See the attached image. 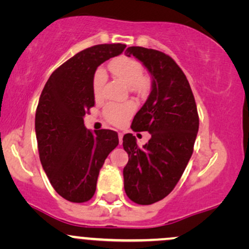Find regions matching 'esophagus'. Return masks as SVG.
I'll list each match as a JSON object with an SVG mask.
<instances>
[{
	"instance_id": "34e87169",
	"label": "esophagus",
	"mask_w": 249,
	"mask_h": 249,
	"mask_svg": "<svg viewBox=\"0 0 249 249\" xmlns=\"http://www.w3.org/2000/svg\"><path fill=\"white\" fill-rule=\"evenodd\" d=\"M118 138H119V142L122 144V142H123V133L122 132L118 133Z\"/></svg>"
}]
</instances>
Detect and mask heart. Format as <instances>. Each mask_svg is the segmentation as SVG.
<instances>
[{
  "instance_id": "b5f03b06",
  "label": "heart",
  "mask_w": 249,
  "mask_h": 249,
  "mask_svg": "<svg viewBox=\"0 0 249 249\" xmlns=\"http://www.w3.org/2000/svg\"><path fill=\"white\" fill-rule=\"evenodd\" d=\"M110 70L116 77L122 79L127 87L133 90L142 92L147 87L146 79L142 77L144 68L142 63L132 58H117L110 63ZM107 72L103 68L96 70L92 79V91L96 98L101 96L103 87L107 83ZM134 112V104L125 103V104H113L110 103L104 108V117L107 122L113 125H119L130 118Z\"/></svg>"
}]
</instances>
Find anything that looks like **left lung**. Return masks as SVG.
Segmentation results:
<instances>
[{
  "mask_svg": "<svg viewBox=\"0 0 249 249\" xmlns=\"http://www.w3.org/2000/svg\"><path fill=\"white\" fill-rule=\"evenodd\" d=\"M152 77L146 102L131 128L147 131L151 139L142 148L132 133L123 138L128 161L123 171L124 190L133 202L151 205L168 196L186 168L199 130V116L190 83L176 62L161 51L130 47Z\"/></svg>",
  "mask_w": 249,
  "mask_h": 249,
  "instance_id": "8db88e82",
  "label": "left lung"
}]
</instances>
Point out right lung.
<instances>
[{
    "label": "right lung",
    "instance_id": "obj_1",
    "mask_svg": "<svg viewBox=\"0 0 249 249\" xmlns=\"http://www.w3.org/2000/svg\"><path fill=\"white\" fill-rule=\"evenodd\" d=\"M125 48L99 44L76 53L51 73L39 97L35 116L39 159L53 187L68 201L92 198L99 171L119 142L116 131L91 132L83 118L95 105L97 68Z\"/></svg>",
    "mask_w": 249,
    "mask_h": 249
}]
</instances>
